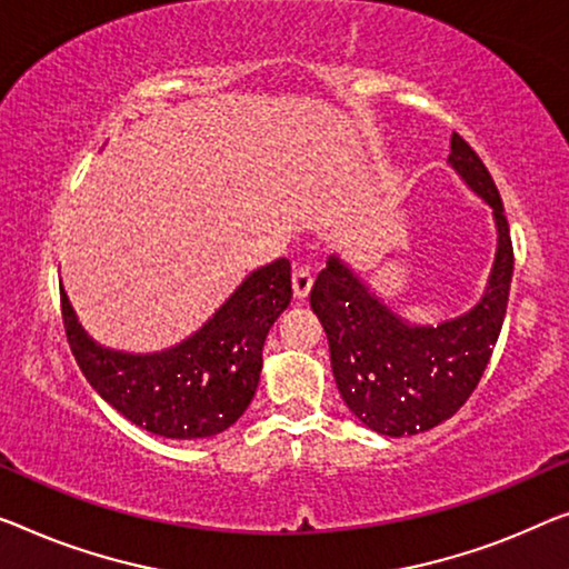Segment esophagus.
Here are the masks:
<instances>
[{
	"instance_id": "obj_1",
	"label": "esophagus",
	"mask_w": 569,
	"mask_h": 569,
	"mask_svg": "<svg viewBox=\"0 0 569 569\" xmlns=\"http://www.w3.org/2000/svg\"><path fill=\"white\" fill-rule=\"evenodd\" d=\"M311 286H313L311 270H307V268L293 270V296H296V299H299V301L307 299L309 291H311Z\"/></svg>"
}]
</instances>
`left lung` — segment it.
<instances>
[{
  "mask_svg": "<svg viewBox=\"0 0 569 569\" xmlns=\"http://www.w3.org/2000/svg\"><path fill=\"white\" fill-rule=\"evenodd\" d=\"M449 166L493 209L498 250L486 293L437 327L398 317L339 258L311 288V309L327 332L339 396L366 427L386 437L435 429L468 401L501 335L513 276V244L503 201L488 168L452 132Z\"/></svg>",
  "mask_w": 569,
  "mask_h": 569,
  "instance_id": "obj_1",
  "label": "left lung"
}]
</instances>
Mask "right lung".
Here are the masks:
<instances>
[{
    "mask_svg": "<svg viewBox=\"0 0 569 569\" xmlns=\"http://www.w3.org/2000/svg\"><path fill=\"white\" fill-rule=\"evenodd\" d=\"M291 301V262L278 258L244 278L199 332L171 350L117 352L83 332L61 288L68 345L91 388L138 427L168 439L230 429L256 396L262 345Z\"/></svg>",
    "mask_w": 569,
    "mask_h": 569,
    "instance_id": "add662e5",
    "label": "right lung"
}]
</instances>
